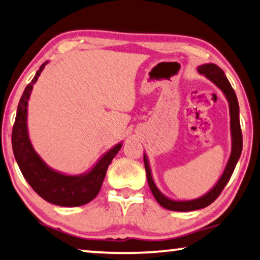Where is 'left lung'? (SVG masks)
<instances>
[{"label":"left lung","mask_w":260,"mask_h":260,"mask_svg":"<svg viewBox=\"0 0 260 260\" xmlns=\"http://www.w3.org/2000/svg\"><path fill=\"white\" fill-rule=\"evenodd\" d=\"M198 73L205 76L208 80H210L212 83L220 89L226 97L229 102V109H230V130H231V153L230 158H229L226 167H225L223 174H221L220 178L218 182L214 184V186L211 190H209L202 197L190 199V201H176V199H171L161 193L159 189L156 186L155 182H153L151 169H150L149 159L146 153H144V167L146 171V178H148V183L150 186V190L156 198V201L163 206V208L171 210V211H193V210H199L211 204L214 202L218 196L220 194L221 191L226 185L229 179L231 178L235 170L237 161H238L240 153H242L243 149V136H242V129H240V122H239V104L238 100H237L235 90L232 89L230 82L225 76L224 71L220 69L219 67L213 64V63H206V64H202L197 68Z\"/></svg>","instance_id":"8db88e82"}]
</instances>
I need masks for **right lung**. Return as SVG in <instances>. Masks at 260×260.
<instances>
[{
    "mask_svg": "<svg viewBox=\"0 0 260 260\" xmlns=\"http://www.w3.org/2000/svg\"><path fill=\"white\" fill-rule=\"evenodd\" d=\"M48 63L37 70L32 81L24 89L17 107L11 135L15 159L29 185L44 201L59 206H81L91 202L102 187L109 164L122 148V142L112 146L89 171L81 175H66L47 165L35 151L28 134V101L32 86Z\"/></svg>",
    "mask_w": 260,
    "mask_h": 260,
    "instance_id": "add662e5",
    "label": "right lung"
}]
</instances>
